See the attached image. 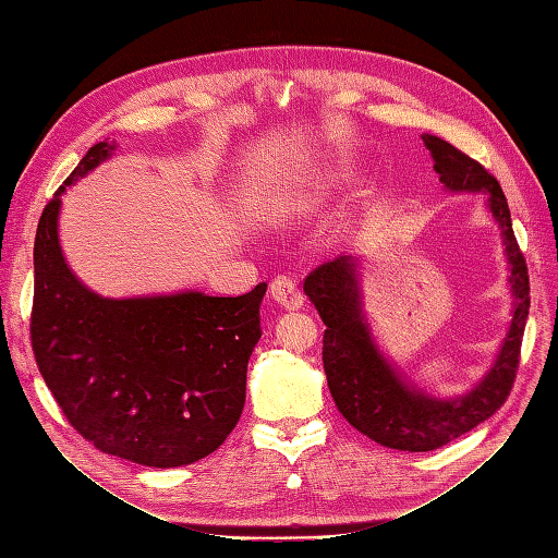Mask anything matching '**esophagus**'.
Segmentation results:
<instances>
[{
  "label": "esophagus",
  "instance_id": "34e87169",
  "mask_svg": "<svg viewBox=\"0 0 558 558\" xmlns=\"http://www.w3.org/2000/svg\"><path fill=\"white\" fill-rule=\"evenodd\" d=\"M269 295H272L275 302H279V305L283 310H300L302 302H305V295H302L300 286L293 277H277L272 283H269Z\"/></svg>",
  "mask_w": 558,
  "mask_h": 558
}]
</instances>
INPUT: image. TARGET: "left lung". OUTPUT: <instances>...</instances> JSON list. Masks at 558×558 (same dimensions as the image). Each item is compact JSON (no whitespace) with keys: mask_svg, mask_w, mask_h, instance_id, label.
Segmentation results:
<instances>
[{"mask_svg":"<svg viewBox=\"0 0 558 558\" xmlns=\"http://www.w3.org/2000/svg\"><path fill=\"white\" fill-rule=\"evenodd\" d=\"M430 150L435 172L449 193L484 195L486 211L500 228L502 253L510 269L512 314L508 335L484 377L465 393L440 398L424 391L400 373V367L379 349L363 310L361 258L344 253L305 279V293L324 318V369L330 396L349 424L388 449L430 451L445 447L463 433L494 416L508 400L523 328L529 318V269L523 260L508 199L500 183L480 162L461 154L435 134H421Z\"/></svg>","mask_w":558,"mask_h":558,"instance_id":"left-lung-1","label":"left lung"}]
</instances>
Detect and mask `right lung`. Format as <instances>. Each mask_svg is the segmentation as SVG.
I'll return each instance as SVG.
<instances>
[{
  "instance_id": "right-lung-1",
  "label": "right lung",
  "mask_w": 558,
  "mask_h": 558,
  "mask_svg": "<svg viewBox=\"0 0 558 558\" xmlns=\"http://www.w3.org/2000/svg\"><path fill=\"white\" fill-rule=\"evenodd\" d=\"M116 154L95 144L48 202L35 240L32 349L70 424L99 451L148 468L205 459L238 426L267 283L238 295L105 298L66 265L64 191Z\"/></svg>"
}]
</instances>
